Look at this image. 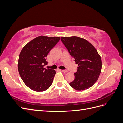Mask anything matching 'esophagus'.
Wrapping results in <instances>:
<instances>
[{
  "label": "esophagus",
  "mask_w": 123,
  "mask_h": 123,
  "mask_svg": "<svg viewBox=\"0 0 123 123\" xmlns=\"http://www.w3.org/2000/svg\"><path fill=\"white\" fill-rule=\"evenodd\" d=\"M59 71H62V72H67V70H59Z\"/></svg>",
  "instance_id": "esophagus-1"
}]
</instances>
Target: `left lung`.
I'll list each match as a JSON object with an SVG mask.
<instances>
[{"label":"left lung","mask_w":123,"mask_h":123,"mask_svg":"<svg viewBox=\"0 0 123 123\" xmlns=\"http://www.w3.org/2000/svg\"><path fill=\"white\" fill-rule=\"evenodd\" d=\"M61 39L78 65L71 87L79 91L92 87L102 70L101 57L97 50L88 41L79 37H61Z\"/></svg>","instance_id":"8db88e82"}]
</instances>
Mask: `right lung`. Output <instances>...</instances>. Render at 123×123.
I'll use <instances>...</instances> for the list:
<instances>
[{"label": "right lung", "instance_id": "obj_1", "mask_svg": "<svg viewBox=\"0 0 123 123\" xmlns=\"http://www.w3.org/2000/svg\"><path fill=\"white\" fill-rule=\"evenodd\" d=\"M61 37L39 36L29 42L21 50L18 63L20 76L25 85L35 91H43L52 84L56 71L44 68L46 57Z\"/></svg>", "mask_w": 123, "mask_h": 123}]
</instances>
